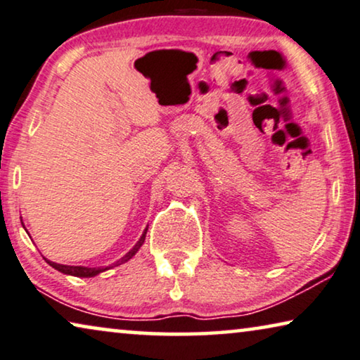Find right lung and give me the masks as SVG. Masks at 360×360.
<instances>
[{"label": "right lung", "mask_w": 360, "mask_h": 360, "mask_svg": "<svg viewBox=\"0 0 360 360\" xmlns=\"http://www.w3.org/2000/svg\"><path fill=\"white\" fill-rule=\"evenodd\" d=\"M146 232H148V229H146L143 237L139 238V242L134 245V247L129 250V252L124 255V257L122 259H118V262L115 264H122V263H127L128 259H131L134 255H136V252L139 250V247H141L143 242H144V237H146ZM46 263L50 264V266H53L55 269L61 271V273L65 274H71V276H77V278H92V276H96L98 273H102V271H105L103 268H84V266H66V264H58V263H53V262H49L46 259Z\"/></svg>", "instance_id": "add662e5"}]
</instances>
